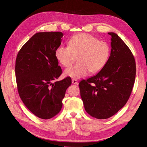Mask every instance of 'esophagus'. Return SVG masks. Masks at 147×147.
Returning a JSON list of instances; mask_svg holds the SVG:
<instances>
[{
  "label": "esophagus",
  "instance_id": "obj_1",
  "mask_svg": "<svg viewBox=\"0 0 147 147\" xmlns=\"http://www.w3.org/2000/svg\"><path fill=\"white\" fill-rule=\"evenodd\" d=\"M72 82L74 84H78V81H77V80H76V79H72Z\"/></svg>",
  "mask_w": 147,
  "mask_h": 147
}]
</instances>
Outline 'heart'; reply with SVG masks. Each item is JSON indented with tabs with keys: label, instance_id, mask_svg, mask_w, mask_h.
<instances>
[{
	"label": "heart",
	"instance_id": "b5f03b06",
	"mask_svg": "<svg viewBox=\"0 0 147 147\" xmlns=\"http://www.w3.org/2000/svg\"><path fill=\"white\" fill-rule=\"evenodd\" d=\"M110 55V47L107 42L84 33L74 35L68 46L60 45L55 51L56 59L64 67L70 66L78 57L79 64L64 71L65 76L72 78L85 77L90 72H99L107 63Z\"/></svg>",
	"mask_w": 147,
	"mask_h": 147
}]
</instances>
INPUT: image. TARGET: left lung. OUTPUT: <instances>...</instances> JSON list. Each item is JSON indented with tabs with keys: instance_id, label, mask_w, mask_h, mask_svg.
Returning a JSON list of instances; mask_svg holds the SVG:
<instances>
[{
	"instance_id": "obj_1",
	"label": "left lung",
	"mask_w": 147,
	"mask_h": 147,
	"mask_svg": "<svg viewBox=\"0 0 147 147\" xmlns=\"http://www.w3.org/2000/svg\"><path fill=\"white\" fill-rule=\"evenodd\" d=\"M109 59L95 76L79 83L84 109L91 117L107 119L125 105L134 86L136 66L131 51L114 32Z\"/></svg>"
}]
</instances>
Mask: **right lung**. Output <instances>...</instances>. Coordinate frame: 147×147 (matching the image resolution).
<instances>
[{
  "label": "right lung",
  "instance_id": "obj_1",
  "mask_svg": "<svg viewBox=\"0 0 147 147\" xmlns=\"http://www.w3.org/2000/svg\"><path fill=\"white\" fill-rule=\"evenodd\" d=\"M63 37L61 32L36 33L16 57L15 75L20 98L31 112L44 119L60 112L65 91L72 84L69 77L53 83L62 74L55 51Z\"/></svg>",
  "mask_w": 147,
  "mask_h": 147
}]
</instances>
